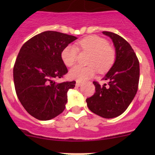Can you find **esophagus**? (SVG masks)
I'll return each mask as SVG.
<instances>
[{
	"label": "esophagus",
	"instance_id": "1",
	"mask_svg": "<svg viewBox=\"0 0 155 155\" xmlns=\"http://www.w3.org/2000/svg\"><path fill=\"white\" fill-rule=\"evenodd\" d=\"M82 84V83L81 81H77L76 82V86L77 87H80L81 85Z\"/></svg>",
	"mask_w": 155,
	"mask_h": 155
}]
</instances>
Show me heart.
Returning a JSON list of instances; mask_svg holds the SVG:
<instances>
[{
  "instance_id": "1",
  "label": "heart",
  "mask_w": 155,
  "mask_h": 155,
  "mask_svg": "<svg viewBox=\"0 0 155 155\" xmlns=\"http://www.w3.org/2000/svg\"><path fill=\"white\" fill-rule=\"evenodd\" d=\"M76 46L69 44L61 51V60L67 67H72L75 64L78 50L88 52L91 56L87 67L76 66L70 71L69 77L78 81H84L91 78L96 74L97 69L103 73L109 71L116 61V53L109 46V42L102 37L97 35L86 37L77 42Z\"/></svg>"
}]
</instances>
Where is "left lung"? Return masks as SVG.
Listing matches in <instances>:
<instances>
[{
  "instance_id": "left-lung-1",
  "label": "left lung",
  "mask_w": 155,
  "mask_h": 155,
  "mask_svg": "<svg viewBox=\"0 0 155 155\" xmlns=\"http://www.w3.org/2000/svg\"><path fill=\"white\" fill-rule=\"evenodd\" d=\"M102 33L113 40L116 61L102 78L107 81L108 84L101 86L98 82H93L95 93L87 98L86 102L94 114L111 119L124 113L136 95L140 64L134 50L124 38L110 31H102Z\"/></svg>"
}]
</instances>
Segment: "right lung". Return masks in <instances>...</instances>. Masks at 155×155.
I'll list each match as a JSON object with an SVG mask.
<instances>
[{
	"mask_svg": "<svg viewBox=\"0 0 155 155\" xmlns=\"http://www.w3.org/2000/svg\"><path fill=\"white\" fill-rule=\"evenodd\" d=\"M78 39L58 31H46L27 41L14 66L16 94L25 109L35 119L50 120L63 113L68 91L76 82L58 83L68 73L61 60L62 50Z\"/></svg>",
	"mask_w": 155,
	"mask_h": 155,
	"instance_id": "right-lung-1",
	"label": "right lung"
}]
</instances>
